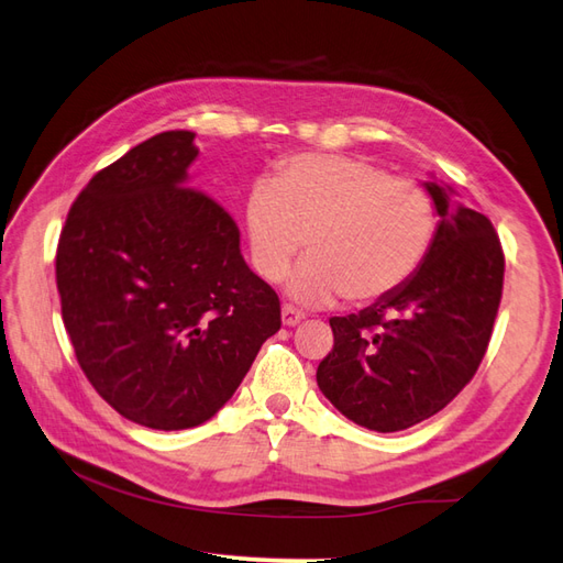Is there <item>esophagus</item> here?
<instances>
[{"label":"esophagus","instance_id":"34e87169","mask_svg":"<svg viewBox=\"0 0 563 563\" xmlns=\"http://www.w3.org/2000/svg\"><path fill=\"white\" fill-rule=\"evenodd\" d=\"M302 319H305V312H300V309L292 307V305H283V324L285 327L300 324Z\"/></svg>","mask_w":563,"mask_h":563}]
</instances>
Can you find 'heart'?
I'll return each mask as SVG.
<instances>
[{
  "label": "heart",
  "mask_w": 563,
  "mask_h": 563,
  "mask_svg": "<svg viewBox=\"0 0 563 563\" xmlns=\"http://www.w3.org/2000/svg\"><path fill=\"white\" fill-rule=\"evenodd\" d=\"M435 202L413 178L336 154L297 157L246 198L251 263L278 283L307 239L290 292L324 305L387 300L421 268L435 239Z\"/></svg>",
  "instance_id": "1"
}]
</instances>
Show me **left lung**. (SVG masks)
Masks as SVG:
<instances>
[{
  "label": "left lung",
  "mask_w": 563,
  "mask_h": 563,
  "mask_svg": "<svg viewBox=\"0 0 563 563\" xmlns=\"http://www.w3.org/2000/svg\"><path fill=\"white\" fill-rule=\"evenodd\" d=\"M440 214L413 278L373 307L331 317L333 349L317 385L353 423L411 428L457 397L479 369L504 295L506 256L486 214L426 181Z\"/></svg>",
  "instance_id": "left-lung-1"
}]
</instances>
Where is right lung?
Segmentation results:
<instances>
[{
	"label": "right lung",
	"mask_w": 563,
	"mask_h": 563,
	"mask_svg": "<svg viewBox=\"0 0 563 563\" xmlns=\"http://www.w3.org/2000/svg\"><path fill=\"white\" fill-rule=\"evenodd\" d=\"M194 140L159 133L93 174L55 256L79 367L118 413L154 430L206 423L280 329L278 295L246 266L232 214L186 186Z\"/></svg>",
	"instance_id": "obj_1"
}]
</instances>
